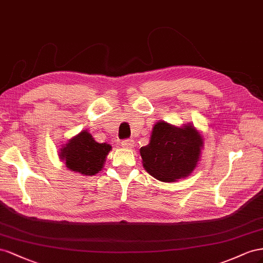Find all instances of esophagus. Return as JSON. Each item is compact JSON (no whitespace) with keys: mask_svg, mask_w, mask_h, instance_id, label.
Instances as JSON below:
<instances>
[{"mask_svg":"<svg viewBox=\"0 0 263 263\" xmlns=\"http://www.w3.org/2000/svg\"><path fill=\"white\" fill-rule=\"evenodd\" d=\"M121 145L125 148H132L134 146V141L131 139H125L121 142Z\"/></svg>","mask_w":263,"mask_h":263,"instance_id":"esophagus-1","label":"esophagus"}]
</instances>
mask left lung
I'll return each instance as SVG.
<instances>
[{"mask_svg": "<svg viewBox=\"0 0 263 263\" xmlns=\"http://www.w3.org/2000/svg\"><path fill=\"white\" fill-rule=\"evenodd\" d=\"M202 139L192 125L173 126L157 122L146 146L140 148L147 173L162 182L189 176L196 166Z\"/></svg>", "mask_w": 263, "mask_h": 263, "instance_id": "8db88e82", "label": "left lung"}]
</instances>
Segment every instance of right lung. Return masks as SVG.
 I'll return each mask as SVG.
<instances>
[{
    "instance_id": "obj_1",
    "label": "right lung",
    "mask_w": 263,
    "mask_h": 263,
    "mask_svg": "<svg viewBox=\"0 0 263 263\" xmlns=\"http://www.w3.org/2000/svg\"><path fill=\"white\" fill-rule=\"evenodd\" d=\"M110 149L111 145L98 143L91 134L82 131L62 148L61 159L69 170L91 176L101 171Z\"/></svg>"
}]
</instances>
